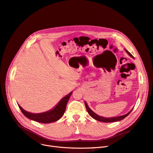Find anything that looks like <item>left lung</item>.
<instances>
[{"label":"left lung","instance_id":"left-lung-1","mask_svg":"<svg viewBox=\"0 0 153 153\" xmlns=\"http://www.w3.org/2000/svg\"><path fill=\"white\" fill-rule=\"evenodd\" d=\"M126 52L129 54V56H131V57H133V55L129 53L128 50H126ZM85 107H86V109L87 110L88 113H89V114L91 115V116L94 118V119L97 120V121H101V122H104V123H112V122H116V121H121V120L124 119L125 117H127L128 115L131 113V112L132 111V110L130 111V112H129L128 114H125L124 115H121V116H119V117H111V118H105V117H100L99 116V115H98L97 114H96L93 111H92L89 106H88L86 102H85Z\"/></svg>","mask_w":153,"mask_h":153}]
</instances>
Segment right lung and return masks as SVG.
<instances>
[{
	"instance_id": "1",
	"label": "right lung",
	"mask_w": 153,
	"mask_h": 153,
	"mask_svg": "<svg viewBox=\"0 0 153 153\" xmlns=\"http://www.w3.org/2000/svg\"><path fill=\"white\" fill-rule=\"evenodd\" d=\"M71 94L72 92L66 96L64 97V98H62L53 110L41 114H32L28 112L23 109L19 105H18L20 109L21 110L22 112L27 118L39 123H50L57 121V120H59L62 116L64 112H65L67 103L69 98H70Z\"/></svg>"
}]
</instances>
